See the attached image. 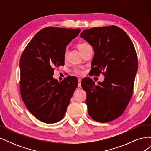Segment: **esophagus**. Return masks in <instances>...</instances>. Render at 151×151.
<instances>
[{
	"instance_id": "34e87169",
	"label": "esophagus",
	"mask_w": 151,
	"mask_h": 151,
	"mask_svg": "<svg viewBox=\"0 0 151 151\" xmlns=\"http://www.w3.org/2000/svg\"><path fill=\"white\" fill-rule=\"evenodd\" d=\"M81 81H82L81 79H78V83H79V84H78V87H79V88H81Z\"/></svg>"
}]
</instances>
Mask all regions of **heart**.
<instances>
[{"label": "heart", "instance_id": "1", "mask_svg": "<svg viewBox=\"0 0 151 151\" xmlns=\"http://www.w3.org/2000/svg\"><path fill=\"white\" fill-rule=\"evenodd\" d=\"M77 48H79V51L81 52V51H82V50H83L84 49H85L86 48L90 46V45L88 43H86V42H79V43H77ZM66 55H67V51H66V52L65 53V57L66 56ZM74 72L75 74H76L82 75V74H83L84 70H83V68H82V67H77V68H75Z\"/></svg>", "mask_w": 151, "mask_h": 151}]
</instances>
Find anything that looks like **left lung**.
Wrapping results in <instances>:
<instances>
[{
    "label": "left lung",
    "instance_id": "1",
    "mask_svg": "<svg viewBox=\"0 0 151 151\" xmlns=\"http://www.w3.org/2000/svg\"><path fill=\"white\" fill-rule=\"evenodd\" d=\"M80 36L93 47V74L102 73L105 77L98 85L91 78L81 82L87 94L88 114L96 122L112 121L124 112L133 94L138 68L134 44L125 32L116 26L86 29Z\"/></svg>",
    "mask_w": 151,
    "mask_h": 151
}]
</instances>
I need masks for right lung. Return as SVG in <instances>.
<instances>
[{
	"instance_id": "add662e5",
	"label": "right lung",
	"mask_w": 151,
	"mask_h": 151,
	"mask_svg": "<svg viewBox=\"0 0 151 151\" xmlns=\"http://www.w3.org/2000/svg\"><path fill=\"white\" fill-rule=\"evenodd\" d=\"M80 29L47 27L35 35L20 58V92L29 112L38 120L54 123L64 116L78 81L68 76L53 78L55 67L64 65L65 48Z\"/></svg>"
}]
</instances>
